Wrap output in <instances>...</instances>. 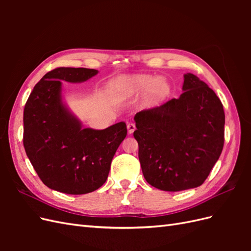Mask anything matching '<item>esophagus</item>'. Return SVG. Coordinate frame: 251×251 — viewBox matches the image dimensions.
<instances>
[{
	"label": "esophagus",
	"mask_w": 251,
	"mask_h": 251,
	"mask_svg": "<svg viewBox=\"0 0 251 251\" xmlns=\"http://www.w3.org/2000/svg\"><path fill=\"white\" fill-rule=\"evenodd\" d=\"M126 127H127V132H128V134H132V133L135 131V128H136L135 125H134V124H132V123H128V124L126 125Z\"/></svg>",
	"instance_id": "1"
}]
</instances>
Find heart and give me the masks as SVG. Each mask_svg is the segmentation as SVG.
I'll return each mask as SVG.
<instances>
[{
	"label": "heart",
	"mask_w": 251,
	"mask_h": 251,
	"mask_svg": "<svg viewBox=\"0 0 251 251\" xmlns=\"http://www.w3.org/2000/svg\"><path fill=\"white\" fill-rule=\"evenodd\" d=\"M151 88V96L155 100H161L171 92L170 83L162 78H154L150 75H135L127 78H121L116 85V94L119 98H125L130 94L142 92Z\"/></svg>",
	"instance_id": "b5f03b06"
}]
</instances>
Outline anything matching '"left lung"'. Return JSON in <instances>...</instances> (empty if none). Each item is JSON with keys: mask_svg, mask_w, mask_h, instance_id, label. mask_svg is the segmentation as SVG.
<instances>
[{"mask_svg": "<svg viewBox=\"0 0 251 251\" xmlns=\"http://www.w3.org/2000/svg\"><path fill=\"white\" fill-rule=\"evenodd\" d=\"M182 90L177 100L134 117L143 176L166 192L203 184L224 146L225 114L216 93L192 73Z\"/></svg>", "mask_w": 251, "mask_h": 251, "instance_id": "1", "label": "left lung"}]
</instances>
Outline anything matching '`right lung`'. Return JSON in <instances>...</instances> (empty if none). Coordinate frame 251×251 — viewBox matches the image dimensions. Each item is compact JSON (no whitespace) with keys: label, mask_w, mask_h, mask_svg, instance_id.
I'll use <instances>...</instances> for the list:
<instances>
[{"label":"right lung","mask_w":251,"mask_h":251,"mask_svg":"<svg viewBox=\"0 0 251 251\" xmlns=\"http://www.w3.org/2000/svg\"><path fill=\"white\" fill-rule=\"evenodd\" d=\"M97 73L87 68H56L36 83L25 104L26 154L43 183L54 191L82 195L100 188L126 136L124 121L104 130L82 128L62 101V80L81 82Z\"/></svg>","instance_id":"right-lung-1"}]
</instances>
